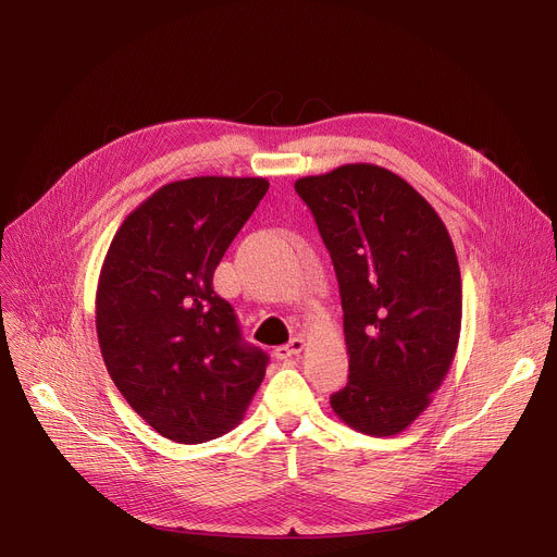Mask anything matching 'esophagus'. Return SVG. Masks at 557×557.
<instances>
[{"mask_svg": "<svg viewBox=\"0 0 557 557\" xmlns=\"http://www.w3.org/2000/svg\"><path fill=\"white\" fill-rule=\"evenodd\" d=\"M302 349H305V338L296 336V338H290L286 345H280V347L275 349V357H277L280 361H286V359L298 357V355L302 352Z\"/></svg>", "mask_w": 557, "mask_h": 557, "instance_id": "34e87169", "label": "esophagus"}]
</instances>
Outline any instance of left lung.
I'll list each match as a JSON object with an SVG mask.
<instances>
[{
	"label": "left lung",
	"mask_w": 557,
	"mask_h": 557,
	"mask_svg": "<svg viewBox=\"0 0 557 557\" xmlns=\"http://www.w3.org/2000/svg\"><path fill=\"white\" fill-rule=\"evenodd\" d=\"M341 288L349 355L334 413L366 435H395L426 411L456 357L462 286L449 232L397 173L343 164L296 181Z\"/></svg>",
	"instance_id": "8db88e82"
}]
</instances>
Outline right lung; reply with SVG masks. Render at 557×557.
<instances>
[{"label": "right lung", "mask_w": 557, "mask_h": 557, "mask_svg": "<svg viewBox=\"0 0 557 557\" xmlns=\"http://www.w3.org/2000/svg\"><path fill=\"white\" fill-rule=\"evenodd\" d=\"M267 178L200 175L160 187L116 230L97 286V336L114 386L173 443L237 426L269 357L246 345L214 271Z\"/></svg>", "instance_id": "add662e5"}]
</instances>
